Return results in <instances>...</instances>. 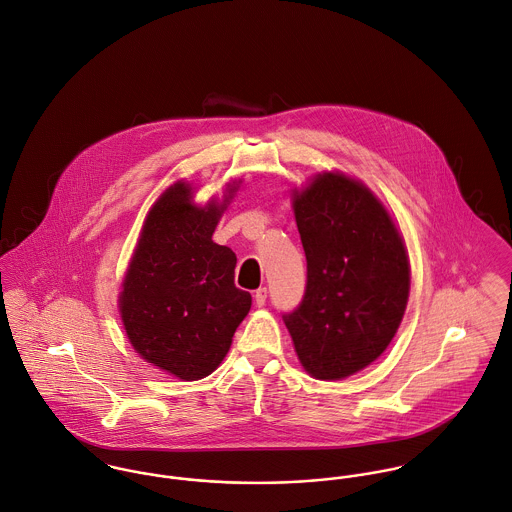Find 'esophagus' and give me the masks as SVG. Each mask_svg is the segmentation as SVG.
<instances>
[{
	"instance_id": "obj_1",
	"label": "esophagus",
	"mask_w": 512,
	"mask_h": 512,
	"mask_svg": "<svg viewBox=\"0 0 512 512\" xmlns=\"http://www.w3.org/2000/svg\"><path fill=\"white\" fill-rule=\"evenodd\" d=\"M266 299H268V290H266V288L256 290V293H254V301H256V305H258V307L266 305Z\"/></svg>"
}]
</instances>
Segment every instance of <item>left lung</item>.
Masks as SVG:
<instances>
[{"label": "left lung", "mask_w": 512, "mask_h": 512, "mask_svg": "<svg viewBox=\"0 0 512 512\" xmlns=\"http://www.w3.org/2000/svg\"><path fill=\"white\" fill-rule=\"evenodd\" d=\"M293 211L307 284L282 317L303 368L339 380L390 345L410 292L406 248L374 195L339 173L319 175L293 197Z\"/></svg>", "instance_id": "obj_1"}]
</instances>
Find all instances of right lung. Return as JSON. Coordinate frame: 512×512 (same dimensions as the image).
Returning <instances> with one entry per match:
<instances>
[{"label": "right lung", "mask_w": 512, "mask_h": 512, "mask_svg": "<svg viewBox=\"0 0 512 512\" xmlns=\"http://www.w3.org/2000/svg\"><path fill=\"white\" fill-rule=\"evenodd\" d=\"M226 203L197 209L189 187H169L147 215L120 295L134 349L183 380L220 365L252 305L234 286L236 254L213 242Z\"/></svg>", "instance_id": "obj_1"}]
</instances>
